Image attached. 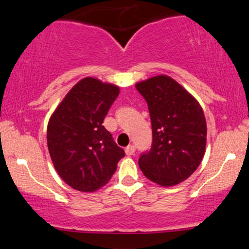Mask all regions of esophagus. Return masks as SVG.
<instances>
[{
	"label": "esophagus",
	"mask_w": 249,
	"mask_h": 249,
	"mask_svg": "<svg viewBox=\"0 0 249 249\" xmlns=\"http://www.w3.org/2000/svg\"><path fill=\"white\" fill-rule=\"evenodd\" d=\"M134 152H136V147H134V145H128V146L125 148V153H126V156H132Z\"/></svg>",
	"instance_id": "34e87169"
}]
</instances>
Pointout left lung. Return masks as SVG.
Segmentation results:
<instances>
[{
  "label": "left lung",
  "instance_id": "left-lung-1",
  "mask_svg": "<svg viewBox=\"0 0 249 249\" xmlns=\"http://www.w3.org/2000/svg\"><path fill=\"white\" fill-rule=\"evenodd\" d=\"M150 111L152 145L139 157L147 179L160 186L178 185L199 166L207 127L196 99L171 77L160 75L136 84Z\"/></svg>",
  "mask_w": 249,
  "mask_h": 249
}]
</instances>
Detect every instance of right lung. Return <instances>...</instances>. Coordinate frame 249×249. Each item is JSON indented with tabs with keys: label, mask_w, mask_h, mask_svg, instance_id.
<instances>
[{
	"label": "right lung",
	"mask_w": 249,
	"mask_h": 249,
	"mask_svg": "<svg viewBox=\"0 0 249 249\" xmlns=\"http://www.w3.org/2000/svg\"><path fill=\"white\" fill-rule=\"evenodd\" d=\"M119 88L87 77L71 90L50 117L48 148L57 173L81 192L107 184L125 156L103 126Z\"/></svg>",
	"instance_id": "add662e5"
}]
</instances>
